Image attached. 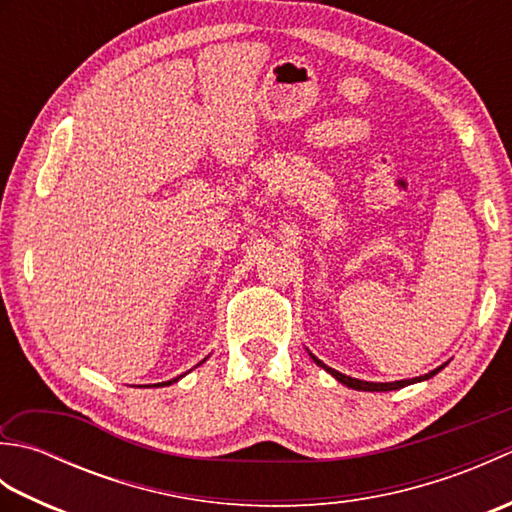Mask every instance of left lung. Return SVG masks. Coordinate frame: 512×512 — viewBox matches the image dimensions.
Segmentation results:
<instances>
[{
    "label": "left lung",
    "instance_id": "obj_1",
    "mask_svg": "<svg viewBox=\"0 0 512 512\" xmlns=\"http://www.w3.org/2000/svg\"><path fill=\"white\" fill-rule=\"evenodd\" d=\"M310 354V352H308ZM312 356V361L317 363L319 367H323L325 372H328L330 376H334L336 380H339L341 385H345V387H350V389H356V391H394V389H400V387H407V385H413V383H422V380H429L431 376H436L440 369H444L449 365V361L444 363V365H440V367H436L433 369V372H429V374H424V376H416V378H405V380H394V383H369V380H358V378H352V376H347V374H341V372H336V369H332V367H328L325 365L323 361H319L317 356L314 354H310Z\"/></svg>",
    "mask_w": 512,
    "mask_h": 512
}]
</instances>
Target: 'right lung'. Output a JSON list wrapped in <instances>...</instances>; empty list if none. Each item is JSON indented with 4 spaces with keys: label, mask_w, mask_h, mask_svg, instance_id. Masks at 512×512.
<instances>
[{
    "label": "right lung",
    "mask_w": 512,
    "mask_h": 512,
    "mask_svg": "<svg viewBox=\"0 0 512 512\" xmlns=\"http://www.w3.org/2000/svg\"><path fill=\"white\" fill-rule=\"evenodd\" d=\"M206 358H209V356H206ZM206 358H204V361H206ZM204 361H202V363H204ZM202 363H198V365H202ZM182 376H184V374H182ZM182 376H178V378H171V380H167V383H158V385H171V383H178V380H180Z\"/></svg>",
    "instance_id": "add662e5"
}]
</instances>
